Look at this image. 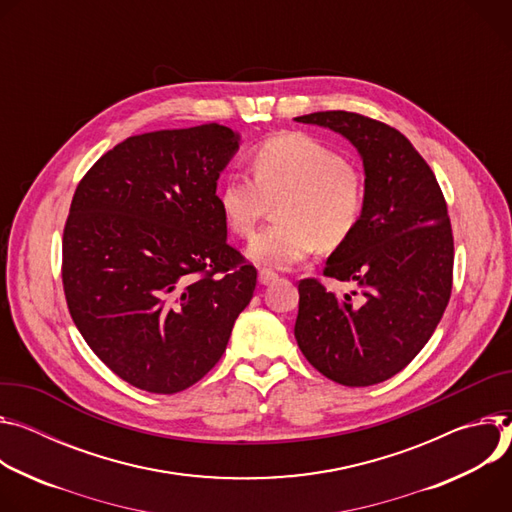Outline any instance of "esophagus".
Wrapping results in <instances>:
<instances>
[{
  "instance_id": "obj_1",
  "label": "esophagus",
  "mask_w": 512,
  "mask_h": 512,
  "mask_svg": "<svg viewBox=\"0 0 512 512\" xmlns=\"http://www.w3.org/2000/svg\"><path fill=\"white\" fill-rule=\"evenodd\" d=\"M278 278V274L274 272V270H270V268H260L258 270V280H260V285H272V282Z\"/></svg>"
}]
</instances>
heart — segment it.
I'll return each mask as SVG.
<instances>
[{
    "mask_svg": "<svg viewBox=\"0 0 512 512\" xmlns=\"http://www.w3.org/2000/svg\"><path fill=\"white\" fill-rule=\"evenodd\" d=\"M254 181L225 177L217 207L234 236L252 238L274 205L276 221L250 244L254 262L287 268L319 246H342L362 219L366 183L362 170L329 144L301 132L262 140L250 152Z\"/></svg>",
    "mask_w": 512,
    "mask_h": 512,
    "instance_id": "obj_1",
    "label": "heart"
}]
</instances>
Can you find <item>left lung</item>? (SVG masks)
I'll use <instances>...</instances> for the list:
<instances>
[{"instance_id":"8db88e82","label":"left lung","mask_w":512,"mask_h":512,"mask_svg":"<svg viewBox=\"0 0 512 512\" xmlns=\"http://www.w3.org/2000/svg\"><path fill=\"white\" fill-rule=\"evenodd\" d=\"M295 120L348 138L366 175L356 232L323 268V276L356 282L364 299L356 305L350 295L329 293L317 278L301 280L297 344L329 380L372 386L399 374L423 350L449 303L447 205L433 170L399 130L354 111H317Z\"/></svg>"}]
</instances>
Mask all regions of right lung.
<instances>
[{
  "label": "right lung",
  "mask_w": 512,
  "mask_h": 512,
  "mask_svg": "<svg viewBox=\"0 0 512 512\" xmlns=\"http://www.w3.org/2000/svg\"><path fill=\"white\" fill-rule=\"evenodd\" d=\"M240 148L219 124L132 136L77 185L63 234V289L95 356L122 380L175 394L223 356L256 289L227 244L217 179Z\"/></svg>",
  "instance_id": "1"
}]
</instances>
